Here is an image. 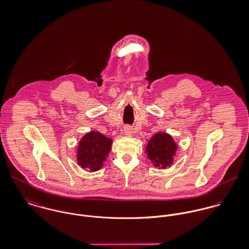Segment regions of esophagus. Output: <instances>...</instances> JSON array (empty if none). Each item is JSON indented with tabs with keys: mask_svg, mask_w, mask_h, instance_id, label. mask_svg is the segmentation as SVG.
Returning a JSON list of instances; mask_svg holds the SVG:
<instances>
[{
	"mask_svg": "<svg viewBox=\"0 0 249 249\" xmlns=\"http://www.w3.org/2000/svg\"><path fill=\"white\" fill-rule=\"evenodd\" d=\"M124 133H125L127 136L131 135V133H132V131H131V128H130L129 126H126V127H124Z\"/></svg>",
	"mask_w": 249,
	"mask_h": 249,
	"instance_id": "obj_1",
	"label": "esophagus"
}]
</instances>
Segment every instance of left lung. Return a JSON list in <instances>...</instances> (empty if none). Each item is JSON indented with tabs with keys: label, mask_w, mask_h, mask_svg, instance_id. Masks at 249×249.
I'll return each instance as SVG.
<instances>
[{
	"label": "left lung",
	"mask_w": 249,
	"mask_h": 249,
	"mask_svg": "<svg viewBox=\"0 0 249 249\" xmlns=\"http://www.w3.org/2000/svg\"><path fill=\"white\" fill-rule=\"evenodd\" d=\"M178 144L170 134L159 132L153 135L147 142L145 153L153 163V166L159 169H166L173 164Z\"/></svg>",
	"instance_id": "8db88e82"
}]
</instances>
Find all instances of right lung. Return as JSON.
Here are the masks:
<instances>
[{"mask_svg": "<svg viewBox=\"0 0 249 249\" xmlns=\"http://www.w3.org/2000/svg\"><path fill=\"white\" fill-rule=\"evenodd\" d=\"M112 142V139L98 131L86 133L77 146V164L89 172L99 171L107 160Z\"/></svg>", "mask_w": 249, "mask_h": 249, "instance_id": "add662e5", "label": "right lung"}]
</instances>
